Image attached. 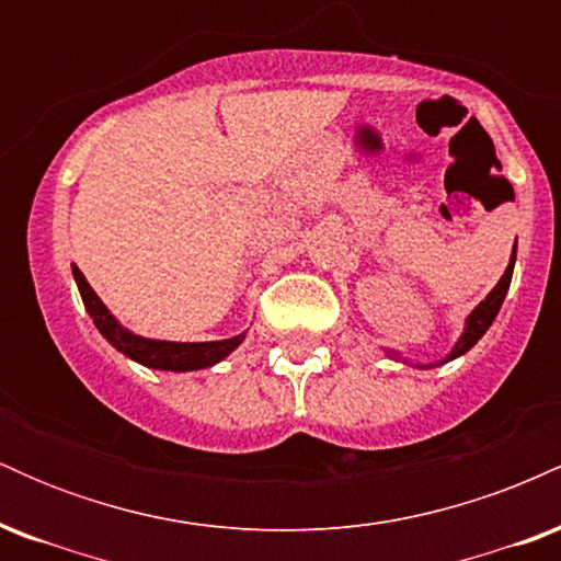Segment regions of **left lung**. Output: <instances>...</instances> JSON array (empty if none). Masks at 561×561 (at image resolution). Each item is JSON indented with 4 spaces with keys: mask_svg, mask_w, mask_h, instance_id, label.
Here are the masks:
<instances>
[{
    "mask_svg": "<svg viewBox=\"0 0 561 561\" xmlns=\"http://www.w3.org/2000/svg\"><path fill=\"white\" fill-rule=\"evenodd\" d=\"M514 261H517V242H514L512 259H508V266H506L504 276H501V279H499V285H495V287L491 289V293H488V298L482 300L480 306L474 308L472 313H469L467 321H465V332H461V337L456 340L454 351H450L448 356L443 358V362H437V364H422V369H430V366H440V364H448V362H454V358L465 356V353L469 351V347H472L474 343H478V340L482 337V334L488 332V327L493 324L495 313L501 311V302H504V298H506V293H508V285H512ZM388 356H390V358H401V356H398L396 351H388Z\"/></svg>",
    "mask_w": 561,
    "mask_h": 561,
    "instance_id": "obj_1",
    "label": "left lung"
}]
</instances>
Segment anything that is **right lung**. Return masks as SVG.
I'll list each match as a JSON object with an SVG mask.
<instances>
[{
	"label": "right lung",
	"mask_w": 561,
	"mask_h": 561,
	"mask_svg": "<svg viewBox=\"0 0 561 561\" xmlns=\"http://www.w3.org/2000/svg\"><path fill=\"white\" fill-rule=\"evenodd\" d=\"M73 279L76 285H79L83 306H87L89 317H92L94 327L100 330L102 337H105L115 351H121L124 356L131 358V362L150 366V369H165V371L205 369V366L224 362V358H227L229 353L244 340V332L229 340H214V343H169V340L139 337V334L128 332L126 327H121V321L107 311L105 302L96 298L94 289L89 287L87 276L79 272V266H73Z\"/></svg>",
	"instance_id": "1"
}]
</instances>
